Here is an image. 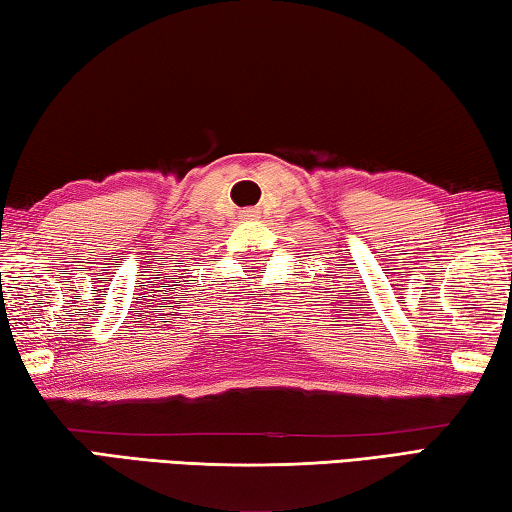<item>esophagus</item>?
<instances>
[{
	"instance_id": "obj_1",
	"label": "esophagus",
	"mask_w": 512,
	"mask_h": 512,
	"mask_svg": "<svg viewBox=\"0 0 512 512\" xmlns=\"http://www.w3.org/2000/svg\"><path fill=\"white\" fill-rule=\"evenodd\" d=\"M259 216V212L255 210V207H246V210H241V219H246V221H253V219H257Z\"/></svg>"
}]
</instances>
